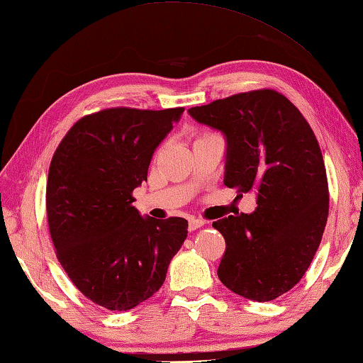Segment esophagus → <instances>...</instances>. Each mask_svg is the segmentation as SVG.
Segmentation results:
<instances>
[{
	"label": "esophagus",
	"mask_w": 363,
	"mask_h": 363,
	"mask_svg": "<svg viewBox=\"0 0 363 363\" xmlns=\"http://www.w3.org/2000/svg\"><path fill=\"white\" fill-rule=\"evenodd\" d=\"M204 225V222L203 220H200V219H189V230L190 232H195V230H199V228H201Z\"/></svg>",
	"instance_id": "obj_1"
}]
</instances>
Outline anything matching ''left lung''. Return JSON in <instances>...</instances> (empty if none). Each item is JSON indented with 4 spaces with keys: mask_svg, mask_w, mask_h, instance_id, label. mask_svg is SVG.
Wrapping results in <instances>:
<instances>
[{
    "mask_svg": "<svg viewBox=\"0 0 363 363\" xmlns=\"http://www.w3.org/2000/svg\"><path fill=\"white\" fill-rule=\"evenodd\" d=\"M189 114L225 138L223 184L257 199L254 213L213 223L227 245L217 276L245 298H278L303 278L327 223L318 140L300 111L274 90L216 100Z\"/></svg>",
    "mask_w": 363,
    "mask_h": 363,
    "instance_id": "left-lung-1",
    "label": "left lung"
}]
</instances>
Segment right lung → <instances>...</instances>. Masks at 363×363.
Segmentation results:
<instances>
[{
  "mask_svg": "<svg viewBox=\"0 0 363 363\" xmlns=\"http://www.w3.org/2000/svg\"><path fill=\"white\" fill-rule=\"evenodd\" d=\"M182 113L116 108L85 116L52 157L45 204L57 257L72 284L111 311H128L159 291L187 238L186 219L155 220L131 204Z\"/></svg>",
  "mask_w": 363,
  "mask_h": 363,
  "instance_id": "obj_1",
  "label": "right lung"
}]
</instances>
